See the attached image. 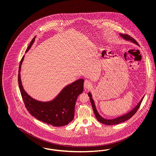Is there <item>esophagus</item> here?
I'll list each match as a JSON object with an SVG mask.
<instances>
[{
  "instance_id": "1",
  "label": "esophagus",
  "mask_w": 156,
  "mask_h": 156,
  "mask_svg": "<svg viewBox=\"0 0 156 156\" xmlns=\"http://www.w3.org/2000/svg\"><path fill=\"white\" fill-rule=\"evenodd\" d=\"M92 87V83L91 82L88 80H85L84 81V88L85 89H89Z\"/></svg>"
}]
</instances>
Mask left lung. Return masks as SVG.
<instances>
[{"instance_id": "left-lung-1", "label": "left lung", "mask_w": 156, "mask_h": 156, "mask_svg": "<svg viewBox=\"0 0 156 156\" xmlns=\"http://www.w3.org/2000/svg\"><path fill=\"white\" fill-rule=\"evenodd\" d=\"M119 36L120 37H122L123 39H124L125 40H126L127 41H130L132 43H133L134 44L137 45H139L138 44V43L133 38H132V37H130V36L127 35V34H122V33H119ZM88 96L89 97V99H90V103L92 105V109H93V111L94 112V113H95V115L97 118V120L105 124L106 125H118L119 124L122 122H124L126 120H127L128 119L131 118L136 113V112L137 111L138 109L139 108L140 106V104H141V102L144 98V97H142V98L141 99V100L139 101V102L138 104H137V105L136 106H134V108H133L130 111L126 113L125 114L122 115V116H120L118 117H116L114 119H105L103 118L99 113V112H98L97 109V108H96V106H95V102L94 101V99H92V95L90 93V92H88Z\"/></svg>"}]
</instances>
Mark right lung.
<instances>
[{"label": "right lung", "instance_id": "right-lung-1", "mask_svg": "<svg viewBox=\"0 0 156 156\" xmlns=\"http://www.w3.org/2000/svg\"><path fill=\"white\" fill-rule=\"evenodd\" d=\"M36 37L31 40L26 52L33 44ZM22 57L19 64L18 82L23 102L30 114L40 121L55 127L66 126L74 118L75 105L78 96L83 92V79H79L66 85L52 100L43 102L36 100L26 92L20 76Z\"/></svg>", "mask_w": 156, "mask_h": 156}]
</instances>
